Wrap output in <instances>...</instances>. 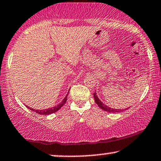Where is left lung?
<instances>
[{"mask_svg":"<svg viewBox=\"0 0 161 161\" xmlns=\"http://www.w3.org/2000/svg\"><path fill=\"white\" fill-rule=\"evenodd\" d=\"M93 97H94V100L96 102V103H97V105H98V106L100 108L103 110V111H107V112H110V113H117V112H122V111H123L124 110H121V109H115V108H110L108 106H107L106 105L103 104V103H102L100 99L98 98V97H97V93L96 92L93 93ZM127 109V108H126Z\"/></svg>","mask_w":161,"mask_h":161,"instance_id":"8db88e82","label":"left lung"}]
</instances>
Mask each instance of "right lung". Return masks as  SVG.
Instances as JSON below:
<instances>
[{
    "label": "right lung",
    "instance_id": "add662e5",
    "mask_svg": "<svg viewBox=\"0 0 161 161\" xmlns=\"http://www.w3.org/2000/svg\"><path fill=\"white\" fill-rule=\"evenodd\" d=\"M68 93H69V92H68ZM68 94L66 95V97H64V99H63V100H62V102H61V103H59V104H58V105H56V106L51 108L44 109V110H35V109L31 108H30V107H28V106H26V107H27L28 108H29V109L32 110V111H35V112L38 113V114H43V115L51 114H53V113L56 112L57 111H58V110H59V109L61 108H62V107L63 106V105H64V103H66V101H67V98H68Z\"/></svg>",
    "mask_w": 161,
    "mask_h": 161
}]
</instances>
